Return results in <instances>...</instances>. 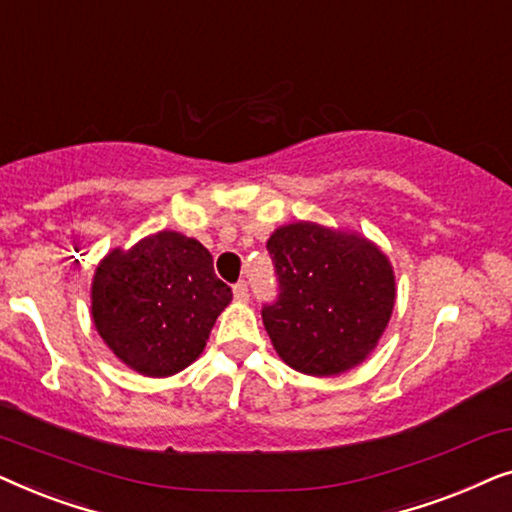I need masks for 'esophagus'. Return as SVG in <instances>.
<instances>
[{
    "mask_svg": "<svg viewBox=\"0 0 512 512\" xmlns=\"http://www.w3.org/2000/svg\"><path fill=\"white\" fill-rule=\"evenodd\" d=\"M233 293H235L237 300H249V284L242 279V282H237L233 286Z\"/></svg>",
    "mask_w": 512,
    "mask_h": 512,
    "instance_id": "1",
    "label": "esophagus"
}]
</instances>
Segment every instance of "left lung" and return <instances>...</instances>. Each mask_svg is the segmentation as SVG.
I'll return each instance as SVG.
<instances>
[{"mask_svg":"<svg viewBox=\"0 0 512 512\" xmlns=\"http://www.w3.org/2000/svg\"><path fill=\"white\" fill-rule=\"evenodd\" d=\"M268 254L279 293L261 314L277 354L305 375L366 359L394 310L387 256L359 235L303 221L275 230Z\"/></svg>","mask_w":512,"mask_h":512,"instance_id":"1","label":"left lung"}]
</instances>
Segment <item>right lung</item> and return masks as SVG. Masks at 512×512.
<instances>
[{"label": "right lung", "mask_w": 512, "mask_h": 512, "mask_svg": "<svg viewBox=\"0 0 512 512\" xmlns=\"http://www.w3.org/2000/svg\"><path fill=\"white\" fill-rule=\"evenodd\" d=\"M233 291L198 240L172 230L114 249L93 282L102 340L137 373L165 377L198 359Z\"/></svg>", "instance_id": "1"}]
</instances>
